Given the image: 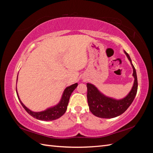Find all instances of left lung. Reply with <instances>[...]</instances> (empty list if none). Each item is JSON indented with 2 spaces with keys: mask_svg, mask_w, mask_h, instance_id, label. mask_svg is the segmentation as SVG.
<instances>
[{
  "mask_svg": "<svg viewBox=\"0 0 153 153\" xmlns=\"http://www.w3.org/2000/svg\"><path fill=\"white\" fill-rule=\"evenodd\" d=\"M128 60L130 61L133 68V76L134 83L128 95L123 99L116 100L110 98L100 93L97 87L91 83H87V102L90 111L93 115L102 118H112L121 115L128 108L135 97L137 91V77L136 70L132 64L129 54L124 51Z\"/></svg>",
  "mask_w": 153,
  "mask_h": 153,
  "instance_id": "obj_1",
  "label": "left lung"
}]
</instances>
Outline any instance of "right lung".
<instances>
[{"label": "right lung", "instance_id": "obj_1", "mask_svg": "<svg viewBox=\"0 0 153 153\" xmlns=\"http://www.w3.org/2000/svg\"><path fill=\"white\" fill-rule=\"evenodd\" d=\"M77 83H76L69 87H67L64 91V93L62 94V96L60 101L58 105H55L53 107H51V108H48L47 110H44V111L41 112H33L28 108H27V107L22 103L20 99H19L17 91V88H16V93H17L18 98L19 100V102H20L21 105L24 107V109L26 110V112L29 114L37 120H43V121H51V120H54L60 118V117L66 112L68 102H69L70 97L71 95V93L74 91V90L77 87Z\"/></svg>", "mask_w": 153, "mask_h": 153}]
</instances>
